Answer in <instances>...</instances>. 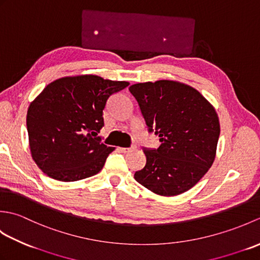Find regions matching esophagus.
Instances as JSON below:
<instances>
[{
  "instance_id": "1",
  "label": "esophagus",
  "mask_w": 260,
  "mask_h": 260,
  "mask_svg": "<svg viewBox=\"0 0 260 260\" xmlns=\"http://www.w3.org/2000/svg\"><path fill=\"white\" fill-rule=\"evenodd\" d=\"M135 148H136V146H132V147H120L119 150H120L121 152H124V153H128V152L134 151Z\"/></svg>"
}]
</instances>
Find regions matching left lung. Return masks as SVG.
<instances>
[{
	"mask_svg": "<svg viewBox=\"0 0 260 260\" xmlns=\"http://www.w3.org/2000/svg\"><path fill=\"white\" fill-rule=\"evenodd\" d=\"M148 131L161 145L144 150L146 165L134 174L146 189L163 197L194 186L215 158L220 123L214 107L196 88L174 80L147 81L129 87Z\"/></svg>",
	"mask_w": 260,
	"mask_h": 260,
	"instance_id": "obj_1",
	"label": "left lung"
}]
</instances>
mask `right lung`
I'll return each instance as SVG.
<instances>
[{"mask_svg": "<svg viewBox=\"0 0 260 260\" xmlns=\"http://www.w3.org/2000/svg\"><path fill=\"white\" fill-rule=\"evenodd\" d=\"M127 81L96 75H76L49 84L31 102L26 114L33 161L49 178L74 182L97 174L115 147L97 136L110 95Z\"/></svg>", "mask_w": 260, "mask_h": 260, "instance_id": "1", "label": "right lung"}]
</instances>
